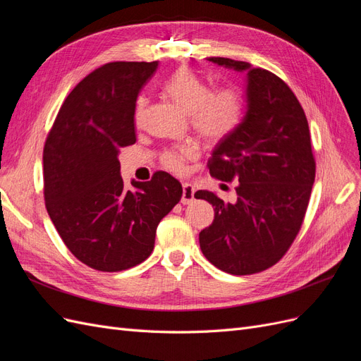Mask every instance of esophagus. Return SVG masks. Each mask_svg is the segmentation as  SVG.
I'll return each instance as SVG.
<instances>
[{
    "label": "esophagus",
    "instance_id": "1",
    "mask_svg": "<svg viewBox=\"0 0 361 361\" xmlns=\"http://www.w3.org/2000/svg\"><path fill=\"white\" fill-rule=\"evenodd\" d=\"M182 203L183 204H190L194 202V192H195V188L192 187V185L190 182H185L182 185Z\"/></svg>",
    "mask_w": 361,
    "mask_h": 361
}]
</instances>
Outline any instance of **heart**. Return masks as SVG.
I'll return each instance as SVG.
<instances>
[{
  "instance_id": "heart-1",
  "label": "heart",
  "mask_w": 361,
  "mask_h": 361,
  "mask_svg": "<svg viewBox=\"0 0 361 361\" xmlns=\"http://www.w3.org/2000/svg\"><path fill=\"white\" fill-rule=\"evenodd\" d=\"M164 90L190 114L191 128L211 143L231 137L241 126L245 116V99L236 85L214 89L190 68H180L164 82ZM146 99L140 96L135 104V117L140 118ZM199 157V147L192 141L174 145L162 152V167L182 173L187 162Z\"/></svg>"
}]
</instances>
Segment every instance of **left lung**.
Returning <instances> with one entry per match:
<instances>
[{
    "label": "left lung",
    "instance_id": "1",
    "mask_svg": "<svg viewBox=\"0 0 361 361\" xmlns=\"http://www.w3.org/2000/svg\"><path fill=\"white\" fill-rule=\"evenodd\" d=\"M211 61L247 71L248 108L235 133L220 141L207 161L211 176L236 182V202L209 191L195 199L215 206V218L199 235L204 257L218 269L248 276L276 265L302 226L316 162L307 117L290 87L247 61Z\"/></svg>",
    "mask_w": 361,
    "mask_h": 361
}]
</instances>
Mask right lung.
Segmentation results:
<instances>
[{
  "instance_id": "1",
  "label": "right lung",
  "mask_w": 361,
  "mask_h": 361,
  "mask_svg": "<svg viewBox=\"0 0 361 361\" xmlns=\"http://www.w3.org/2000/svg\"><path fill=\"white\" fill-rule=\"evenodd\" d=\"M158 61H111L64 99L43 147L45 206L64 245L104 272L133 268L155 245L159 221L180 202L182 185L166 171L128 190L118 149L135 143L137 96Z\"/></svg>"
}]
</instances>
